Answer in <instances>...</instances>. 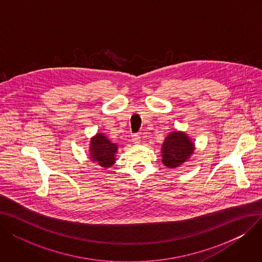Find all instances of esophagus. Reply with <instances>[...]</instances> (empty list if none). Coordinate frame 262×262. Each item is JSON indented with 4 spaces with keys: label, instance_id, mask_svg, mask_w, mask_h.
Listing matches in <instances>:
<instances>
[{
    "label": "esophagus",
    "instance_id": "34e87169",
    "mask_svg": "<svg viewBox=\"0 0 262 262\" xmlns=\"http://www.w3.org/2000/svg\"><path fill=\"white\" fill-rule=\"evenodd\" d=\"M132 141H133L135 144H138V143H140V141H141V137H140L138 134H134V135L132 136Z\"/></svg>",
    "mask_w": 262,
    "mask_h": 262
}]
</instances>
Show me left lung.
<instances>
[{
  "mask_svg": "<svg viewBox=\"0 0 262 262\" xmlns=\"http://www.w3.org/2000/svg\"><path fill=\"white\" fill-rule=\"evenodd\" d=\"M194 144L182 132H172L164 140L161 148L162 163L168 168H177L193 154Z\"/></svg>",
  "mask_w": 262,
  "mask_h": 262,
  "instance_id": "8db88e82",
  "label": "left lung"
}]
</instances>
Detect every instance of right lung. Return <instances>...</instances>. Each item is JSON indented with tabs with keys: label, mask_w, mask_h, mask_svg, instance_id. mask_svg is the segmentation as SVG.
<instances>
[{
	"label": "right lung",
	"mask_w": 262,
	"mask_h": 262,
	"mask_svg": "<svg viewBox=\"0 0 262 262\" xmlns=\"http://www.w3.org/2000/svg\"><path fill=\"white\" fill-rule=\"evenodd\" d=\"M118 145L106 138L103 133L96 134L90 142V158L103 168L112 167L116 161Z\"/></svg>",
	"instance_id": "1"
}]
</instances>
